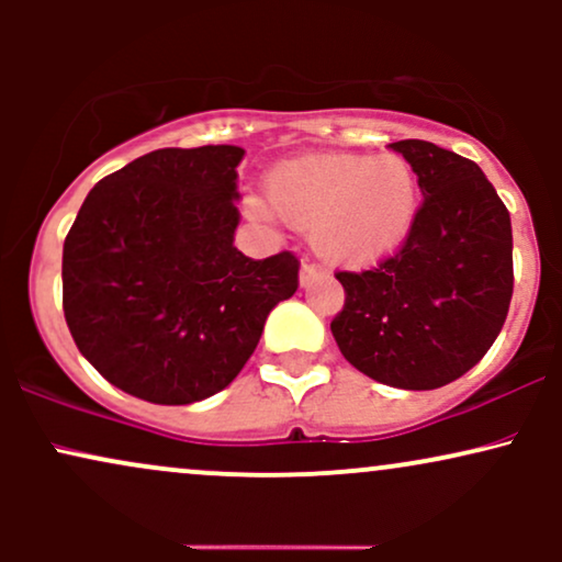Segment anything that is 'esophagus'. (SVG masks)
Returning <instances> with one entry per match:
<instances>
[{
    "label": "esophagus",
    "instance_id": "34e87169",
    "mask_svg": "<svg viewBox=\"0 0 562 562\" xmlns=\"http://www.w3.org/2000/svg\"><path fill=\"white\" fill-rule=\"evenodd\" d=\"M319 277V269L314 267V263H308V261H303L301 263V272H299V280H301V285L306 288V285H312L314 280H317Z\"/></svg>",
    "mask_w": 562,
    "mask_h": 562
}]
</instances>
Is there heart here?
<instances>
[{
  "label": "heart",
  "mask_w": 562,
  "mask_h": 562,
  "mask_svg": "<svg viewBox=\"0 0 562 562\" xmlns=\"http://www.w3.org/2000/svg\"><path fill=\"white\" fill-rule=\"evenodd\" d=\"M272 209L293 227L312 229L314 250L327 263L364 269L402 248L417 211L420 179L396 153H327L277 166L267 179ZM254 218H269L259 198L245 200Z\"/></svg>",
  "instance_id": "1"
}]
</instances>
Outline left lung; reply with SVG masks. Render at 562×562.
Returning <instances> with one entry per match:
<instances>
[{
    "instance_id": "left-lung-1",
    "label": "left lung",
    "mask_w": 562,
    "mask_h": 562,
    "mask_svg": "<svg viewBox=\"0 0 562 562\" xmlns=\"http://www.w3.org/2000/svg\"><path fill=\"white\" fill-rule=\"evenodd\" d=\"M391 147L420 179L423 205L396 256L335 274L346 303L330 330L367 378L434 391L479 364L505 325L513 227L479 164L425 139Z\"/></svg>"
}]
</instances>
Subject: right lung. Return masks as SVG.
<instances>
[{
    "mask_svg": "<svg viewBox=\"0 0 562 562\" xmlns=\"http://www.w3.org/2000/svg\"><path fill=\"white\" fill-rule=\"evenodd\" d=\"M235 145L153 150L97 182L63 245V312L89 364L153 404L227 389L299 261L235 248Z\"/></svg>",
    "mask_w": 562,
    "mask_h": 562,
    "instance_id": "right-lung-1",
    "label": "right lung"
}]
</instances>
